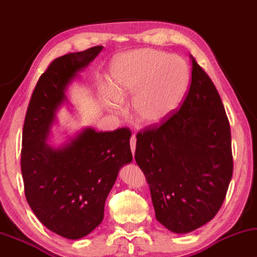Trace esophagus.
Segmentation results:
<instances>
[{
    "instance_id": "34e87169",
    "label": "esophagus",
    "mask_w": 257,
    "mask_h": 257,
    "mask_svg": "<svg viewBox=\"0 0 257 257\" xmlns=\"http://www.w3.org/2000/svg\"><path fill=\"white\" fill-rule=\"evenodd\" d=\"M130 149H132L133 155H135V149H136V136L133 135L130 139Z\"/></svg>"
}]
</instances>
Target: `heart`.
<instances>
[{
	"instance_id": "obj_1",
	"label": "heart",
	"mask_w": 257,
	"mask_h": 257,
	"mask_svg": "<svg viewBox=\"0 0 257 257\" xmlns=\"http://www.w3.org/2000/svg\"><path fill=\"white\" fill-rule=\"evenodd\" d=\"M110 76L113 98L107 106L118 112L120 102L134 95L133 117L144 127L170 117L181 105L190 83L189 67L181 56L152 48L120 55L114 61Z\"/></svg>"
}]
</instances>
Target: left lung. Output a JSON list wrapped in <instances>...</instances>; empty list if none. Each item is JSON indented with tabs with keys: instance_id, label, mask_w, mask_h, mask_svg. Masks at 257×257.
<instances>
[{
	"instance_id": "obj_1",
	"label": "left lung",
	"mask_w": 257,
	"mask_h": 257,
	"mask_svg": "<svg viewBox=\"0 0 257 257\" xmlns=\"http://www.w3.org/2000/svg\"><path fill=\"white\" fill-rule=\"evenodd\" d=\"M191 57V83L180 109L136 136L135 160L150 187L156 218L188 233L219 211L233 173L231 129L211 78Z\"/></svg>"
}]
</instances>
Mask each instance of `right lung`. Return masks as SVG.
I'll list each match as a JSON object with an SVG mask.
<instances>
[{"label": "right lung", "instance_id": "right-lung-1", "mask_svg": "<svg viewBox=\"0 0 257 257\" xmlns=\"http://www.w3.org/2000/svg\"><path fill=\"white\" fill-rule=\"evenodd\" d=\"M101 51L102 46H95L53 61L34 87L23 127L26 201L46 227L72 240L101 223L118 171L133 160L128 128L108 133L85 128L61 148L46 143L69 83Z\"/></svg>", "mask_w": 257, "mask_h": 257}]
</instances>
